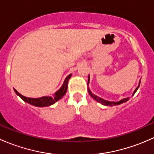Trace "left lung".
<instances>
[{"label":"left lung","instance_id":"8db88e82","mask_svg":"<svg viewBox=\"0 0 154 154\" xmlns=\"http://www.w3.org/2000/svg\"><path fill=\"white\" fill-rule=\"evenodd\" d=\"M89 80H90V77H89V75H88V83H89ZM140 82H141V80H139V86H137V88H136V89L134 90V91H133V95H134L135 93L136 92V91L138 90V88H139V85H140ZM88 94H90V96H91V97H92L93 99H94V100H96V101H97L98 103H101V104L103 105H105V106H115V105H119V104H122V103H125V102H127V100L130 99V97H126V98H124V99H122L121 100H119V101L118 102H114V101H109V100H104V99L101 98V97H97V95H95V94H93L92 92L91 91V90L89 89V88L88 87Z\"/></svg>","mask_w":154,"mask_h":154}]
</instances>
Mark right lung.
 <instances>
[{"label":"right lung","instance_id":"add662e5","mask_svg":"<svg viewBox=\"0 0 154 154\" xmlns=\"http://www.w3.org/2000/svg\"><path fill=\"white\" fill-rule=\"evenodd\" d=\"M71 74L66 77V78L65 79L63 86H61V88H60L58 91H57L54 93V94L53 96H44V97H38V98H30V97H27L23 96L22 94L18 93V91H17L16 89H15V88H14V91L16 93L17 95L19 96L24 101L32 105V106H35L37 107L49 106H51V105H53L54 103H55L57 101H58L60 99H61L62 97L66 94L68 88V80L71 78Z\"/></svg>","mask_w":154,"mask_h":154}]
</instances>
